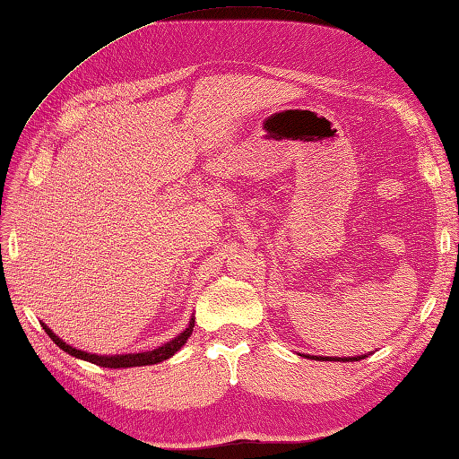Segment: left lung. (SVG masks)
<instances>
[{
	"label": "left lung",
	"mask_w": 459,
	"mask_h": 459,
	"mask_svg": "<svg viewBox=\"0 0 459 459\" xmlns=\"http://www.w3.org/2000/svg\"><path fill=\"white\" fill-rule=\"evenodd\" d=\"M302 355H304V358H308V359H314V361H359V359L368 358L369 353L355 355V358H324V355H307V353H302Z\"/></svg>",
	"instance_id": "8db88e82"
}]
</instances>
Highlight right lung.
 I'll return each instance as SVG.
<instances>
[{
  "label": "right lung",
  "instance_id": "1",
  "mask_svg": "<svg viewBox=\"0 0 459 459\" xmlns=\"http://www.w3.org/2000/svg\"><path fill=\"white\" fill-rule=\"evenodd\" d=\"M195 320L196 318L192 316L186 328L182 330L177 335V338H172L170 342L162 343L160 348H157V350L141 351V353H121V355H98V353H88L84 350H76L74 345H70V343L60 340L58 335L53 330H50L45 322H40V325H43V330L48 333V338L53 340L60 350L66 351L68 355H73V358L84 359V361H90L94 365H100V368H108V369H126V368H143V365H155V363H160V361L172 358V355H175L192 335Z\"/></svg>",
  "mask_w": 459,
  "mask_h": 459
}]
</instances>
